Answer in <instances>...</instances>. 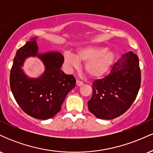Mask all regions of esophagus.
<instances>
[{"label": "esophagus", "mask_w": 153, "mask_h": 153, "mask_svg": "<svg viewBox=\"0 0 153 153\" xmlns=\"http://www.w3.org/2000/svg\"><path fill=\"white\" fill-rule=\"evenodd\" d=\"M76 85H78V86H81V85H83V82H82V81H80V80H77Z\"/></svg>", "instance_id": "esophagus-1"}]
</instances>
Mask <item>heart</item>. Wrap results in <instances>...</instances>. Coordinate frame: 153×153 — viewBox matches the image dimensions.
<instances>
[{
    "instance_id": "1",
    "label": "heart",
    "mask_w": 153,
    "mask_h": 153,
    "mask_svg": "<svg viewBox=\"0 0 153 153\" xmlns=\"http://www.w3.org/2000/svg\"><path fill=\"white\" fill-rule=\"evenodd\" d=\"M115 54L111 50L104 47L87 46L79 49L74 54H64L67 65L77 68L78 62H85L84 69L91 78H99L108 73L113 65Z\"/></svg>"
}]
</instances>
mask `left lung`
<instances>
[{
  "mask_svg": "<svg viewBox=\"0 0 153 153\" xmlns=\"http://www.w3.org/2000/svg\"><path fill=\"white\" fill-rule=\"evenodd\" d=\"M141 83L139 58L129 52L114 65L110 74L92 84V98L88 102V109L101 119L119 117L131 106Z\"/></svg>",
  "mask_w": 153,
  "mask_h": 153,
  "instance_id": "obj_1",
  "label": "left lung"
}]
</instances>
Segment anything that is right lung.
Returning <instances> with one entry per match:
<instances>
[{"label":"right lung","instance_id":"add662e5","mask_svg":"<svg viewBox=\"0 0 153 153\" xmlns=\"http://www.w3.org/2000/svg\"><path fill=\"white\" fill-rule=\"evenodd\" d=\"M37 37L31 38L17 50L10 70V86L22 109L35 119L46 120L61 110L66 96L76 85L71 75L61 71L64 57L57 51L39 52ZM37 57L43 62L45 71L38 78H31L22 67L29 57Z\"/></svg>","mask_w":153,"mask_h":153}]
</instances>
